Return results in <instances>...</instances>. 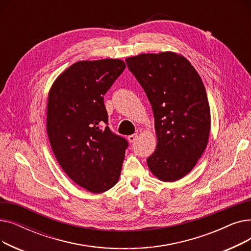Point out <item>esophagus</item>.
Wrapping results in <instances>:
<instances>
[{
    "mask_svg": "<svg viewBox=\"0 0 251 251\" xmlns=\"http://www.w3.org/2000/svg\"><path fill=\"white\" fill-rule=\"evenodd\" d=\"M136 138H137V134H131L128 136V140L130 142H134L136 140Z\"/></svg>",
    "mask_w": 251,
    "mask_h": 251,
    "instance_id": "obj_1",
    "label": "esophagus"
}]
</instances>
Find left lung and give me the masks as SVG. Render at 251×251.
I'll return each instance as SVG.
<instances>
[{"label":"left lung","mask_w":251,"mask_h":251,"mask_svg":"<svg viewBox=\"0 0 251 251\" xmlns=\"http://www.w3.org/2000/svg\"><path fill=\"white\" fill-rule=\"evenodd\" d=\"M151 103L156 149L148 157L151 173L174 182L194 168L208 141L210 111L205 87L190 62L173 51L126 59Z\"/></svg>","instance_id":"8db88e82"}]
</instances>
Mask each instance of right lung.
Returning a JSON list of instances; mask_svg holds the SVG:
<instances>
[{"mask_svg": "<svg viewBox=\"0 0 251 251\" xmlns=\"http://www.w3.org/2000/svg\"><path fill=\"white\" fill-rule=\"evenodd\" d=\"M125 67L119 59L77 62L49 92L51 150L70 179L92 193L111 189L121 174L128 141L109 128L103 96Z\"/></svg>", "mask_w": 251, "mask_h": 251, "instance_id": "1", "label": "right lung"}]
</instances>
